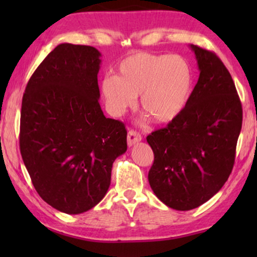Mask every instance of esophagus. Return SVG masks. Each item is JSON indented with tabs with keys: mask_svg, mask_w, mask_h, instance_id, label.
Returning <instances> with one entry per match:
<instances>
[{
	"mask_svg": "<svg viewBox=\"0 0 257 257\" xmlns=\"http://www.w3.org/2000/svg\"><path fill=\"white\" fill-rule=\"evenodd\" d=\"M142 140V135L140 133H138L137 131H135V130H130L128 133H127V144L130 146L135 145V144H137L138 142H140Z\"/></svg>",
	"mask_w": 257,
	"mask_h": 257,
	"instance_id": "34e87169",
	"label": "esophagus"
}]
</instances>
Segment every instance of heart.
<instances>
[{
  "label": "heart",
  "instance_id": "b5f03b06",
  "mask_svg": "<svg viewBox=\"0 0 257 257\" xmlns=\"http://www.w3.org/2000/svg\"><path fill=\"white\" fill-rule=\"evenodd\" d=\"M193 82V70L181 56L137 52L121 59L117 76L104 77L100 90L112 115L132 108L140 94L143 111L156 122L167 124L187 106Z\"/></svg>",
  "mask_w": 257,
  "mask_h": 257
}]
</instances>
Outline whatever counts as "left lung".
<instances>
[{
	"instance_id": "obj_1",
	"label": "left lung",
	"mask_w": 257,
	"mask_h": 257,
	"mask_svg": "<svg viewBox=\"0 0 257 257\" xmlns=\"http://www.w3.org/2000/svg\"><path fill=\"white\" fill-rule=\"evenodd\" d=\"M191 48L200 76L187 106L146 138L154 153L151 188L177 210L194 209L222 188L242 127L241 100L229 71L213 51Z\"/></svg>"
}]
</instances>
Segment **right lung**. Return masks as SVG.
Instances as JSON below:
<instances>
[{"instance_id": "right-lung-1", "label": "right lung", "mask_w": 257, "mask_h": 257, "mask_svg": "<svg viewBox=\"0 0 257 257\" xmlns=\"http://www.w3.org/2000/svg\"><path fill=\"white\" fill-rule=\"evenodd\" d=\"M100 52L63 43L35 70L21 108L20 150L35 189L59 212L93 208L111 184L112 164L127 150L121 121L101 111Z\"/></svg>"}]
</instances>
